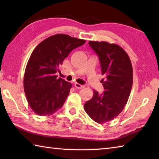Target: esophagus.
I'll list each match as a JSON object with an SVG mask.
<instances>
[{"label": "esophagus", "mask_w": 159, "mask_h": 159, "mask_svg": "<svg viewBox=\"0 0 159 159\" xmlns=\"http://www.w3.org/2000/svg\"><path fill=\"white\" fill-rule=\"evenodd\" d=\"M74 86H75L76 88H78V89H83V88H84V87H85V85H80V84L77 83L74 84Z\"/></svg>", "instance_id": "1"}]
</instances>
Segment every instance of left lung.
Segmentation results:
<instances>
[{
  "label": "left lung",
  "mask_w": 159,
  "mask_h": 159,
  "mask_svg": "<svg viewBox=\"0 0 159 159\" xmlns=\"http://www.w3.org/2000/svg\"><path fill=\"white\" fill-rule=\"evenodd\" d=\"M99 58L104 79V92L93 91V96L84 105L93 120L104 124L113 120L122 111L133 85V67L129 57L118 45L106 42H89Z\"/></svg>",
  "instance_id": "obj_1"
}]
</instances>
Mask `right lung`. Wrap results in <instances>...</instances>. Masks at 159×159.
Wrapping results in <instances>:
<instances>
[{"label": "right lung", "instance_id": "add662e5", "mask_svg": "<svg viewBox=\"0 0 159 159\" xmlns=\"http://www.w3.org/2000/svg\"><path fill=\"white\" fill-rule=\"evenodd\" d=\"M85 43L84 39L57 34L33 51L26 67L24 89L30 107L39 116H50L63 105L72 84L56 73L70 52Z\"/></svg>", "mask_w": 159, "mask_h": 159}]
</instances>
